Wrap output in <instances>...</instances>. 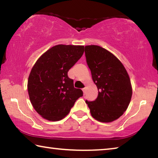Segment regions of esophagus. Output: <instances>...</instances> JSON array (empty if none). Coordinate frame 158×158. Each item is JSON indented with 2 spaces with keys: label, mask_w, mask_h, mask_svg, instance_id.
Here are the masks:
<instances>
[{
  "label": "esophagus",
  "mask_w": 158,
  "mask_h": 158,
  "mask_svg": "<svg viewBox=\"0 0 158 158\" xmlns=\"http://www.w3.org/2000/svg\"><path fill=\"white\" fill-rule=\"evenodd\" d=\"M82 90H83V92H84V94L85 95V88H84V89H82Z\"/></svg>",
  "instance_id": "esophagus-1"
}]
</instances>
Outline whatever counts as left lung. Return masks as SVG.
Wrapping results in <instances>:
<instances>
[{
    "label": "left lung",
    "mask_w": 158,
    "mask_h": 158,
    "mask_svg": "<svg viewBox=\"0 0 158 158\" xmlns=\"http://www.w3.org/2000/svg\"><path fill=\"white\" fill-rule=\"evenodd\" d=\"M85 56L98 89V98L85 103L97 121H114L123 114L130 102L132 90L129 75L121 61L102 47L85 46Z\"/></svg>",
    "instance_id": "1"
}]
</instances>
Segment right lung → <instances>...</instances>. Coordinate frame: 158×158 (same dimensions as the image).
Masks as SVG:
<instances>
[{
  "instance_id": "1",
  "label": "right lung",
  "mask_w": 158,
  "mask_h": 158,
  "mask_svg": "<svg viewBox=\"0 0 158 158\" xmlns=\"http://www.w3.org/2000/svg\"><path fill=\"white\" fill-rule=\"evenodd\" d=\"M84 52V46L58 44L42 54L31 69L28 91L33 108L52 121L63 119L77 100L83 96L68 76Z\"/></svg>"
}]
</instances>
